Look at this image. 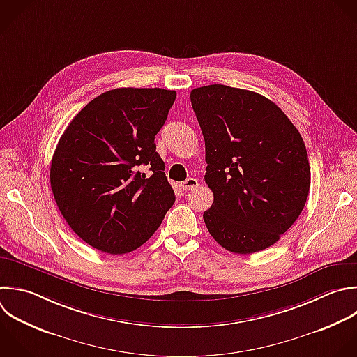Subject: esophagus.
I'll return each mask as SVG.
<instances>
[{
    "mask_svg": "<svg viewBox=\"0 0 357 357\" xmlns=\"http://www.w3.org/2000/svg\"><path fill=\"white\" fill-rule=\"evenodd\" d=\"M197 187H198V180L194 178V177H190V178H187L185 181L181 183V188L185 190V191L194 190V188H197Z\"/></svg>",
    "mask_w": 357,
    "mask_h": 357,
    "instance_id": "esophagus-1",
    "label": "esophagus"
}]
</instances>
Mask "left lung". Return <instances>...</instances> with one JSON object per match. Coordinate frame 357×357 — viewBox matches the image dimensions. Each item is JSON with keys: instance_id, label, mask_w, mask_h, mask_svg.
<instances>
[{"instance_id": "8db88e82", "label": "left lung", "mask_w": 357, "mask_h": 357, "mask_svg": "<svg viewBox=\"0 0 357 357\" xmlns=\"http://www.w3.org/2000/svg\"><path fill=\"white\" fill-rule=\"evenodd\" d=\"M190 98L213 192L204 212L211 236L236 254L271 247L308 197L310 165L300 132L273 102L251 91L208 85Z\"/></svg>"}]
</instances>
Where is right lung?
<instances>
[{"mask_svg": "<svg viewBox=\"0 0 357 357\" xmlns=\"http://www.w3.org/2000/svg\"><path fill=\"white\" fill-rule=\"evenodd\" d=\"M174 100L176 91L113 89L89 102L61 135L52 191L70 227L96 250H137L174 204L155 144Z\"/></svg>", "mask_w": 357, "mask_h": 357, "instance_id": "right-lung-1", "label": "right lung"}]
</instances>
